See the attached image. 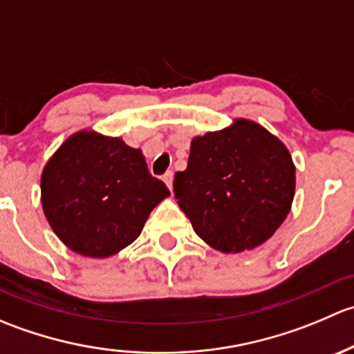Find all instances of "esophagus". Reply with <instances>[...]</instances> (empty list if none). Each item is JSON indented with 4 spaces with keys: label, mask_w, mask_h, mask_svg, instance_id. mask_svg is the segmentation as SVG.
I'll return each mask as SVG.
<instances>
[{
    "label": "esophagus",
    "mask_w": 354,
    "mask_h": 354,
    "mask_svg": "<svg viewBox=\"0 0 354 354\" xmlns=\"http://www.w3.org/2000/svg\"><path fill=\"white\" fill-rule=\"evenodd\" d=\"M162 180H164V183L167 185V188H169V190H173V171H167V173L162 176Z\"/></svg>",
    "instance_id": "obj_1"
}]
</instances>
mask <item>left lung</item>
<instances>
[{
    "label": "left lung",
    "instance_id": "1",
    "mask_svg": "<svg viewBox=\"0 0 354 354\" xmlns=\"http://www.w3.org/2000/svg\"><path fill=\"white\" fill-rule=\"evenodd\" d=\"M295 162L262 124L234 118L230 127L192 138L187 169L174 174L178 205L195 233L223 253L266 243L295 198Z\"/></svg>",
    "mask_w": 354,
    "mask_h": 354
}]
</instances>
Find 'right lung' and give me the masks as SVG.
<instances>
[{
	"label": "right lung",
	"mask_w": 354,
	"mask_h": 354,
	"mask_svg": "<svg viewBox=\"0 0 354 354\" xmlns=\"http://www.w3.org/2000/svg\"><path fill=\"white\" fill-rule=\"evenodd\" d=\"M166 197L169 190L149 173L140 149L95 130L70 135L41 174L49 226L66 248L91 259L133 243Z\"/></svg>",
	"instance_id": "add662e5"
}]
</instances>
